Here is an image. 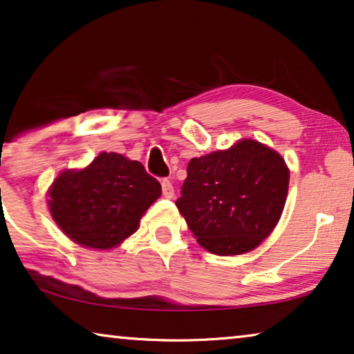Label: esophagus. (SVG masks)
<instances>
[{"mask_svg": "<svg viewBox=\"0 0 354 354\" xmlns=\"http://www.w3.org/2000/svg\"><path fill=\"white\" fill-rule=\"evenodd\" d=\"M162 194L167 198H173V195H175V187H173L170 179H162Z\"/></svg>", "mask_w": 354, "mask_h": 354, "instance_id": "obj_1", "label": "esophagus"}]
</instances>
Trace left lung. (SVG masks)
<instances>
[{"mask_svg":"<svg viewBox=\"0 0 354 354\" xmlns=\"http://www.w3.org/2000/svg\"><path fill=\"white\" fill-rule=\"evenodd\" d=\"M289 170L277 151L254 140L195 157L176 200L200 246L243 254L275 229L288 197Z\"/></svg>","mask_w":354,"mask_h":354,"instance_id":"obj_1","label":"left lung"}]
</instances>
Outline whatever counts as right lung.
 <instances>
[{
	"mask_svg": "<svg viewBox=\"0 0 354 354\" xmlns=\"http://www.w3.org/2000/svg\"><path fill=\"white\" fill-rule=\"evenodd\" d=\"M162 195L143 163L102 152L84 170H66L49 189V209L68 239L111 250L138 229L141 216Z\"/></svg>",
	"mask_w": 354,
	"mask_h": 354,
	"instance_id": "add662e5",
	"label": "right lung"
}]
</instances>
